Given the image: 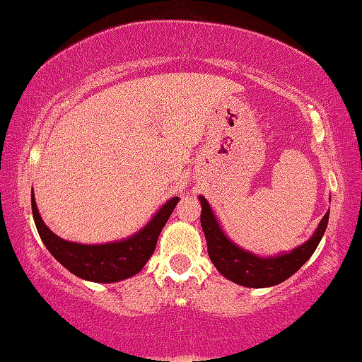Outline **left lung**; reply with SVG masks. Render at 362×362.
<instances>
[{
    "mask_svg": "<svg viewBox=\"0 0 362 362\" xmlns=\"http://www.w3.org/2000/svg\"><path fill=\"white\" fill-rule=\"evenodd\" d=\"M200 204H202L200 223H202L205 233L211 263L229 281L253 288L276 286V284H281L295 274L315 253L329 221L327 211L319 223L316 233L303 245L297 247L290 253L279 255V257L259 258L257 255L248 253L233 244L224 235L215 215L211 213L209 202L204 197H200Z\"/></svg>",
    "mask_w": 362,
    "mask_h": 362,
    "instance_id": "left-lung-1",
    "label": "left lung"
}]
</instances>
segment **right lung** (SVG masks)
<instances>
[{"label": "right lung", "mask_w": 362, "mask_h": 362, "mask_svg": "<svg viewBox=\"0 0 362 362\" xmlns=\"http://www.w3.org/2000/svg\"><path fill=\"white\" fill-rule=\"evenodd\" d=\"M177 197L170 199L147 226L127 240L104 245H83L64 240L51 233L41 220L37 204L32 195L33 220L38 234L49 253L72 274L91 282H117L139 272L156 250L157 239L171 211L175 210Z\"/></svg>", "instance_id": "obj_1"}]
</instances>
